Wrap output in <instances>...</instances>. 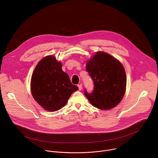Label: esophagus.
<instances>
[{
    "label": "esophagus",
    "mask_w": 158,
    "mask_h": 158,
    "mask_svg": "<svg viewBox=\"0 0 158 158\" xmlns=\"http://www.w3.org/2000/svg\"><path fill=\"white\" fill-rule=\"evenodd\" d=\"M77 86L79 87V91H81V90L82 89V85L81 84H79L77 85Z\"/></svg>",
    "instance_id": "esophagus-1"
}]
</instances>
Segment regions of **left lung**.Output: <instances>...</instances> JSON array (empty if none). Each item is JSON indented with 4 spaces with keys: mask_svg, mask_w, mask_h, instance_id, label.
<instances>
[{
    "mask_svg": "<svg viewBox=\"0 0 158 158\" xmlns=\"http://www.w3.org/2000/svg\"><path fill=\"white\" fill-rule=\"evenodd\" d=\"M86 71L94 83L91 93L84 90L89 102L102 110L116 106L126 87V75L121 62L106 52H98L87 63Z\"/></svg>",
    "mask_w": 158,
    "mask_h": 158,
    "instance_id": "8db88e82",
    "label": "left lung"
}]
</instances>
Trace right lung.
I'll list each match as a JSON object with an SVG mask.
<instances>
[{"mask_svg":"<svg viewBox=\"0 0 158 158\" xmlns=\"http://www.w3.org/2000/svg\"><path fill=\"white\" fill-rule=\"evenodd\" d=\"M78 90L69 76L62 70V64L49 56L37 65L31 79V93L44 109L56 111L64 107L71 94Z\"/></svg>","mask_w":158,"mask_h":158,"instance_id":"add662e5","label":"right lung"}]
</instances>
